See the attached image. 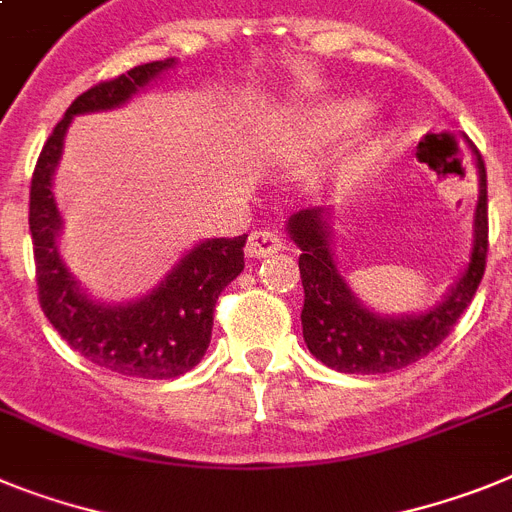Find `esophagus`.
Returning <instances> with one entry per match:
<instances>
[{
    "label": "esophagus",
    "instance_id": "34e87169",
    "mask_svg": "<svg viewBox=\"0 0 512 512\" xmlns=\"http://www.w3.org/2000/svg\"><path fill=\"white\" fill-rule=\"evenodd\" d=\"M281 247H283V239L276 229L252 231L247 239V255L249 257H270V255H276Z\"/></svg>",
    "mask_w": 512,
    "mask_h": 512
}]
</instances>
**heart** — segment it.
<instances>
[{
    "label": "heart",
    "mask_w": 512,
    "mask_h": 512,
    "mask_svg": "<svg viewBox=\"0 0 512 512\" xmlns=\"http://www.w3.org/2000/svg\"><path fill=\"white\" fill-rule=\"evenodd\" d=\"M364 114H367V103L359 98H328V101L307 106L296 114L294 124H291V137L299 148L317 150L346 135L354 124H359ZM364 143H367V135L362 132H356L351 140H346L333 158V171H343L346 166H351V161L362 153Z\"/></svg>",
    "instance_id": "obj_1"
}]
</instances>
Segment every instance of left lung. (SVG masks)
I'll list each match as a JSON object with an SVG mask.
<instances>
[{"label":"left lung","instance_id":"8db88e82","mask_svg":"<svg viewBox=\"0 0 512 512\" xmlns=\"http://www.w3.org/2000/svg\"><path fill=\"white\" fill-rule=\"evenodd\" d=\"M479 171L474 208V242L463 273L442 302L411 315H382L354 294L338 270L333 249V210L307 208L286 221L291 242L302 249L299 273L304 286L302 333L309 354L325 367L349 375H382L419 362L448 336L471 304L487 265V171L479 150L468 145Z\"/></svg>","mask_w":512,"mask_h":512}]
</instances>
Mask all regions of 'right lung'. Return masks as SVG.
<instances>
[{
    "instance_id": "right-lung-1",
    "label": "right lung",
    "mask_w": 512,
    "mask_h": 512,
    "mask_svg": "<svg viewBox=\"0 0 512 512\" xmlns=\"http://www.w3.org/2000/svg\"><path fill=\"white\" fill-rule=\"evenodd\" d=\"M174 67V57L140 64L77 96L46 140L30 182L28 223L44 315L88 362L143 380L179 377L203 359L218 296L244 270L247 234L203 239L143 296L119 304L101 302L80 286L59 252L64 223L54 200V171L62 161L72 119L119 109Z\"/></svg>"
}]
</instances>
